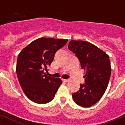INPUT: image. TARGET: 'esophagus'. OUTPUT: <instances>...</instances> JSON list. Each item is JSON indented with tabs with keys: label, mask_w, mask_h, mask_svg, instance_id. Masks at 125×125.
<instances>
[{
	"label": "esophagus",
	"mask_w": 125,
	"mask_h": 125,
	"mask_svg": "<svg viewBox=\"0 0 125 125\" xmlns=\"http://www.w3.org/2000/svg\"><path fill=\"white\" fill-rule=\"evenodd\" d=\"M62 81L65 82H69V79H62Z\"/></svg>",
	"instance_id": "esophagus-1"
}]
</instances>
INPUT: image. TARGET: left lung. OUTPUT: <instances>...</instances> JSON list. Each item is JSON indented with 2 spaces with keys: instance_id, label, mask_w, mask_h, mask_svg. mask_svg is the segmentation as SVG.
I'll list each match as a JSON object with an SVG mask.
<instances>
[{
  "instance_id": "obj_1",
  "label": "left lung",
  "mask_w": 125,
  "mask_h": 125,
  "mask_svg": "<svg viewBox=\"0 0 125 125\" xmlns=\"http://www.w3.org/2000/svg\"><path fill=\"white\" fill-rule=\"evenodd\" d=\"M68 48L75 54L81 63V68L86 71L84 83L72 94L75 103L88 108L95 104L104 94L109 79L111 68L107 54L89 42L72 40Z\"/></svg>"
}]
</instances>
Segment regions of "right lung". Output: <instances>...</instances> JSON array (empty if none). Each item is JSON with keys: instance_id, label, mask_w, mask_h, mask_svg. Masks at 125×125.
I'll list each match as a JSON object with an SVG mask.
<instances>
[{"instance_id": "1", "label": "right lung", "mask_w": 125, "mask_h": 125, "mask_svg": "<svg viewBox=\"0 0 125 125\" xmlns=\"http://www.w3.org/2000/svg\"><path fill=\"white\" fill-rule=\"evenodd\" d=\"M67 42L65 39L41 38L28 44L18 55V81L24 94L32 102L46 104L53 99L62 81L47 76L44 70L47 71L56 52Z\"/></svg>"}]
</instances>
